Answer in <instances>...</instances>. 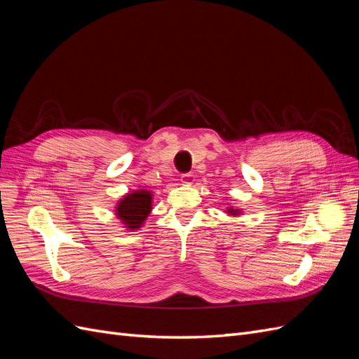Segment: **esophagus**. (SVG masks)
<instances>
[{
  "label": "esophagus",
  "mask_w": 359,
  "mask_h": 359,
  "mask_svg": "<svg viewBox=\"0 0 359 359\" xmlns=\"http://www.w3.org/2000/svg\"><path fill=\"white\" fill-rule=\"evenodd\" d=\"M193 181H194V175L191 172L182 173V175H181V182L184 184V186H190V184H193Z\"/></svg>",
  "instance_id": "34e87169"
}]
</instances>
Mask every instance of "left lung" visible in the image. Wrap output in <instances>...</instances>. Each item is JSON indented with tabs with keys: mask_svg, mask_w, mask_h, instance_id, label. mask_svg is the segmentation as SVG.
<instances>
[{
	"mask_svg": "<svg viewBox=\"0 0 359 359\" xmlns=\"http://www.w3.org/2000/svg\"><path fill=\"white\" fill-rule=\"evenodd\" d=\"M227 214H232V215H236V214H240V210H235V208H229V210H227Z\"/></svg>",
	"mask_w": 359,
	"mask_h": 359,
	"instance_id": "8db88e82",
	"label": "left lung"
}]
</instances>
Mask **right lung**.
<instances>
[{
	"mask_svg": "<svg viewBox=\"0 0 359 359\" xmlns=\"http://www.w3.org/2000/svg\"><path fill=\"white\" fill-rule=\"evenodd\" d=\"M151 210H153V193L148 190H135L119 199L115 214L128 231H135L142 227Z\"/></svg>",
	"mask_w": 359,
	"mask_h": 359,
	"instance_id": "obj_1",
	"label": "right lung"
}]
</instances>
